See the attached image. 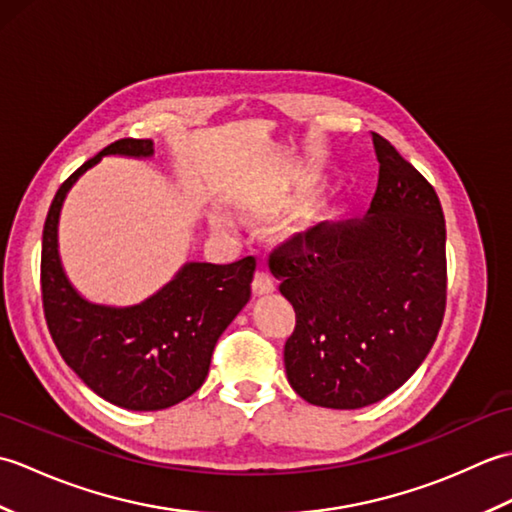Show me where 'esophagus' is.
Instances as JSON below:
<instances>
[{"label": "esophagus", "mask_w": 512, "mask_h": 512, "mask_svg": "<svg viewBox=\"0 0 512 512\" xmlns=\"http://www.w3.org/2000/svg\"><path fill=\"white\" fill-rule=\"evenodd\" d=\"M253 290H255V295H266V292L275 290V277L266 266L257 268L255 279H253Z\"/></svg>", "instance_id": "obj_1"}]
</instances>
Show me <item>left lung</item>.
<instances>
[{"label":"left lung","mask_w":512,"mask_h":512,"mask_svg":"<svg viewBox=\"0 0 512 512\" xmlns=\"http://www.w3.org/2000/svg\"><path fill=\"white\" fill-rule=\"evenodd\" d=\"M378 184L363 220L321 222L270 250L295 308L288 383L312 405L358 409L405 385L447 308V228L436 189L372 132Z\"/></svg>","instance_id":"1"}]
</instances>
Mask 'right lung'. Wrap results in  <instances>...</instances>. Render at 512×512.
<instances>
[{
	"mask_svg": "<svg viewBox=\"0 0 512 512\" xmlns=\"http://www.w3.org/2000/svg\"><path fill=\"white\" fill-rule=\"evenodd\" d=\"M110 154L147 158L154 154V140H116L59 187L43 224V314L63 361L94 394L132 411H158L202 387L217 339L250 299L257 262L253 255L224 266L191 262L154 297L132 308L85 301L61 268L59 211L81 173Z\"/></svg>",
	"mask_w": 512,
	"mask_h": 512,
	"instance_id": "1",
	"label": "right lung"
}]
</instances>
